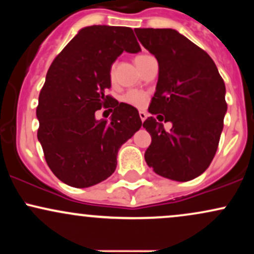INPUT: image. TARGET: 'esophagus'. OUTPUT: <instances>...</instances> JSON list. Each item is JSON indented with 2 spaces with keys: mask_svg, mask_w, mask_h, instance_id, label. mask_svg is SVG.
<instances>
[{
  "mask_svg": "<svg viewBox=\"0 0 254 254\" xmlns=\"http://www.w3.org/2000/svg\"><path fill=\"white\" fill-rule=\"evenodd\" d=\"M147 117H148L147 112H144V111H139V118H141L142 122H144L145 119H147Z\"/></svg>",
  "mask_w": 254,
  "mask_h": 254,
  "instance_id": "obj_1",
  "label": "esophagus"
}]
</instances>
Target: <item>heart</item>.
<instances>
[{
  "instance_id": "b5f03b06",
  "label": "heart",
  "mask_w": 254,
  "mask_h": 254,
  "mask_svg": "<svg viewBox=\"0 0 254 254\" xmlns=\"http://www.w3.org/2000/svg\"><path fill=\"white\" fill-rule=\"evenodd\" d=\"M147 56H148V55H139V56H137L135 58V62H137V61L142 60V58H144ZM113 77H115V66H112V68H111V70H110V78H111V80H113ZM123 100L127 104L132 105V106L143 107L144 105L147 104L148 97L144 94L143 92H139V90H130V92H127V94L124 95Z\"/></svg>"
}]
</instances>
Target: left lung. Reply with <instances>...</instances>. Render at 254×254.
Masks as SVG:
<instances>
[{
  "instance_id": "1",
  "label": "left lung",
  "mask_w": 254,
  "mask_h": 254,
  "mask_svg": "<svg viewBox=\"0 0 254 254\" xmlns=\"http://www.w3.org/2000/svg\"><path fill=\"white\" fill-rule=\"evenodd\" d=\"M135 33L159 63L148 111L173 125L167 132L154 117L145 119L143 127L151 136L145 162L159 176L189 182L200 176L216 154L227 112L226 86L211 57L179 32L136 28Z\"/></svg>"
}]
</instances>
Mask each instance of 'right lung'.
I'll use <instances>...</instances> for the list:
<instances>
[{
  "mask_svg": "<svg viewBox=\"0 0 254 254\" xmlns=\"http://www.w3.org/2000/svg\"><path fill=\"white\" fill-rule=\"evenodd\" d=\"M123 51H141L130 27L88 26L49 68L37 107L38 141L52 173L66 185L89 188L107 179L119 148L142 127L135 107L105 95L111 65ZM101 107L114 109L110 121L95 118Z\"/></svg>",
  "mask_w": 254,
  "mask_h": 254,
  "instance_id": "add662e5",
  "label": "right lung"
}]
</instances>
